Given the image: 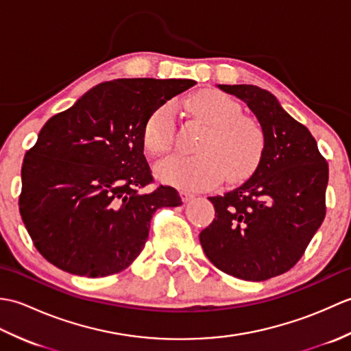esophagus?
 Wrapping results in <instances>:
<instances>
[{"label":"esophagus","mask_w":351,"mask_h":351,"mask_svg":"<svg viewBox=\"0 0 351 351\" xmlns=\"http://www.w3.org/2000/svg\"><path fill=\"white\" fill-rule=\"evenodd\" d=\"M180 195H181V199L184 200L185 204L190 202L191 199H195V195H193V193H190V191H185V190H181V191H180Z\"/></svg>","instance_id":"34e87169"}]
</instances>
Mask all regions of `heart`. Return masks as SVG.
<instances>
[{
    "instance_id": "b5f03b06",
    "label": "heart",
    "mask_w": 351,
    "mask_h": 351,
    "mask_svg": "<svg viewBox=\"0 0 351 351\" xmlns=\"http://www.w3.org/2000/svg\"><path fill=\"white\" fill-rule=\"evenodd\" d=\"M187 108L208 130L199 141L196 155H171L156 166V175L180 189L206 190L223 178L238 182L258 167L264 151V134L256 121L241 114V107L226 93L213 88L200 90L187 99ZM173 104L167 102L149 116L143 130L149 154H167L175 141Z\"/></svg>"
}]
</instances>
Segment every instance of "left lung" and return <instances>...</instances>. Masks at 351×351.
I'll return each mask as SVG.
<instances>
[{
	"mask_svg": "<svg viewBox=\"0 0 351 351\" xmlns=\"http://www.w3.org/2000/svg\"><path fill=\"white\" fill-rule=\"evenodd\" d=\"M243 99L264 134L255 173L225 196L208 197L215 219L199 235L223 273L261 282L287 273L303 256L326 217L329 166L306 126L274 95L252 84H219Z\"/></svg>",
	"mask_w": 351,
	"mask_h": 351,
	"instance_id": "1",
	"label": "left lung"
}]
</instances>
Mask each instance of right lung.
Segmentation results:
<instances>
[{
	"label": "right lung",
	"instance_id": "right-lung-1",
	"mask_svg": "<svg viewBox=\"0 0 351 351\" xmlns=\"http://www.w3.org/2000/svg\"><path fill=\"white\" fill-rule=\"evenodd\" d=\"M193 80L106 81L52 116L22 162L19 213L34 247L72 274L104 278L143 250L154 213L180 206L170 185L154 182L143 130L156 108Z\"/></svg>",
	"mask_w": 351,
	"mask_h": 351
}]
</instances>
